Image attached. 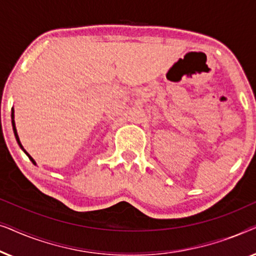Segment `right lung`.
Returning <instances> with one entry per match:
<instances>
[{"mask_svg":"<svg viewBox=\"0 0 256 256\" xmlns=\"http://www.w3.org/2000/svg\"><path fill=\"white\" fill-rule=\"evenodd\" d=\"M12 130H14V135H15V138H16V141H17V143H18V146H20V148L23 150L24 152H26V155L29 157V160H31V162H32L34 166H36V162H34V160L32 158V157H31L29 154L26 152V150L23 148V146H22V143H20V138H18V134H17V130H16V124H15V110H14V107L12 108Z\"/></svg>","mask_w":256,"mask_h":256,"instance_id":"1","label":"right lung"}]
</instances>
